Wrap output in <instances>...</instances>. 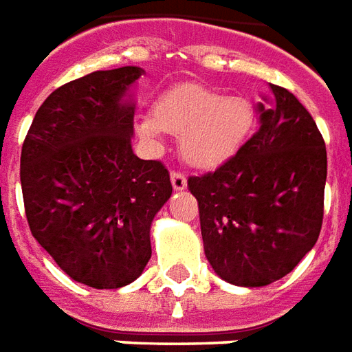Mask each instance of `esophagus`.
<instances>
[{
	"instance_id": "esophagus-1",
	"label": "esophagus",
	"mask_w": 352,
	"mask_h": 352,
	"mask_svg": "<svg viewBox=\"0 0 352 352\" xmlns=\"http://www.w3.org/2000/svg\"><path fill=\"white\" fill-rule=\"evenodd\" d=\"M171 186H173V190H177V192H183V190L188 186L186 177H184L183 173H179V171H171Z\"/></svg>"
}]
</instances>
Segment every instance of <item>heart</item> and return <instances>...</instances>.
<instances>
[{
  "instance_id": "obj_1",
  "label": "heart",
  "mask_w": 352,
  "mask_h": 352,
  "mask_svg": "<svg viewBox=\"0 0 352 352\" xmlns=\"http://www.w3.org/2000/svg\"><path fill=\"white\" fill-rule=\"evenodd\" d=\"M257 111L246 96L201 85H183L164 93L153 116L136 121L138 134L151 143L162 142L164 132L179 136L184 162L212 169L228 162L254 134Z\"/></svg>"
}]
</instances>
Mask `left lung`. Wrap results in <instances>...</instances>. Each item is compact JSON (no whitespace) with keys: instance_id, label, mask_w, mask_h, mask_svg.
<instances>
[{"instance_id":"8db88e82","label":"left lung","mask_w":352,"mask_h":352,"mask_svg":"<svg viewBox=\"0 0 352 352\" xmlns=\"http://www.w3.org/2000/svg\"><path fill=\"white\" fill-rule=\"evenodd\" d=\"M259 129L228 162L188 188L199 205L203 248L223 282L263 287L314 248L322 226L327 147L293 93L270 85Z\"/></svg>"}]
</instances>
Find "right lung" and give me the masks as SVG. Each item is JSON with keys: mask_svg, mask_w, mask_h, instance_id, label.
<instances>
[{"mask_svg": "<svg viewBox=\"0 0 352 352\" xmlns=\"http://www.w3.org/2000/svg\"><path fill=\"white\" fill-rule=\"evenodd\" d=\"M145 70H96L38 108L20 158L33 236L83 285L119 289L151 259V223L171 197L168 169L132 151V87Z\"/></svg>", "mask_w": 352, "mask_h": 352, "instance_id": "obj_1", "label": "right lung"}]
</instances>
